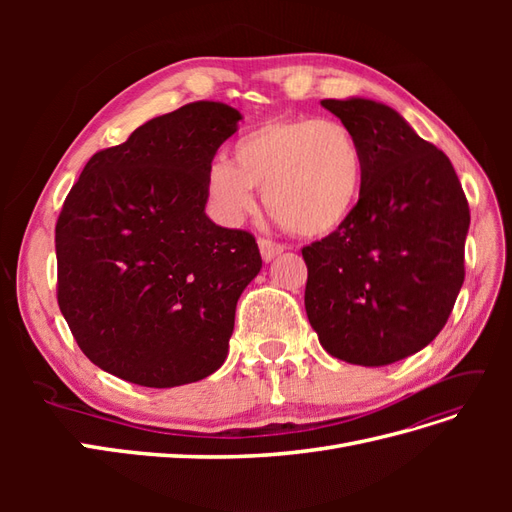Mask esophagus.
Wrapping results in <instances>:
<instances>
[{
  "mask_svg": "<svg viewBox=\"0 0 512 512\" xmlns=\"http://www.w3.org/2000/svg\"><path fill=\"white\" fill-rule=\"evenodd\" d=\"M258 247H260V256H262V260H265V262L273 260L275 256H280L286 250L282 243H275L271 239H258Z\"/></svg>",
  "mask_w": 512,
  "mask_h": 512,
  "instance_id": "34e87169",
  "label": "esophagus"
}]
</instances>
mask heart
<instances>
[{"instance_id":"1","label":"heart","mask_w":512,"mask_h":512,"mask_svg":"<svg viewBox=\"0 0 512 512\" xmlns=\"http://www.w3.org/2000/svg\"><path fill=\"white\" fill-rule=\"evenodd\" d=\"M363 151L335 119H271L232 145V164L207 170V198L224 224H241L256 209V188L269 211L301 237L342 228L359 207Z\"/></svg>"}]
</instances>
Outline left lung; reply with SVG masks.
Listing matches in <instances>:
<instances>
[{"label":"left lung","instance_id":"1","mask_svg":"<svg viewBox=\"0 0 512 512\" xmlns=\"http://www.w3.org/2000/svg\"><path fill=\"white\" fill-rule=\"evenodd\" d=\"M363 151L352 218L303 247L305 312L322 348L380 367L423 350L453 312L470 207L455 168L391 106L322 100Z\"/></svg>","mask_w":512,"mask_h":512}]
</instances>
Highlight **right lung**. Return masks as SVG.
Masks as SVG:
<instances>
[{"label":"right lung","instance_id":"add662e5","mask_svg":"<svg viewBox=\"0 0 512 512\" xmlns=\"http://www.w3.org/2000/svg\"><path fill=\"white\" fill-rule=\"evenodd\" d=\"M241 113L192 102L91 156L55 226L57 303L87 359L170 389L226 361L235 309L262 267L247 230L207 213V170Z\"/></svg>","mask_w":512,"mask_h":512}]
</instances>
